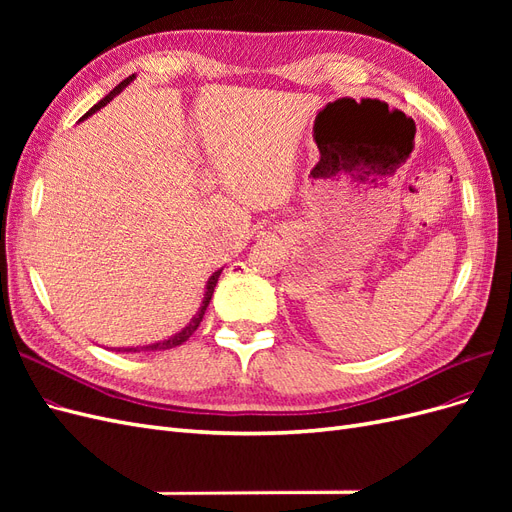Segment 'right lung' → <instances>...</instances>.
Returning <instances> with one entry per match:
<instances>
[{"label": "right lung", "instance_id": "add662e5", "mask_svg": "<svg viewBox=\"0 0 512 512\" xmlns=\"http://www.w3.org/2000/svg\"><path fill=\"white\" fill-rule=\"evenodd\" d=\"M134 79V74L132 76H128V79L126 81H121L113 91H111V94H108V96H104L98 104H94V106H91L89 108V111L83 115V119L85 117H89V115H94L96 111H100V108L104 106V104H108V102H111L117 94H119V91L123 89V87H126L130 81ZM220 273H222V269L220 271H215L211 277H209V282H207V292H205V299H203V305H200V309H198V314L190 320V324H188V327H185L181 333H177V335H173V337H170V339H164V342H158V344H151V346H143V350H168V348H175V346H181L183 342H185V339H190V335L198 329V324L200 322H203V316H205V312H207V305H209V301H211V297H213V288H215V284H218V277H220ZM138 350H141V348H119L117 352H138Z\"/></svg>", "mask_w": 512, "mask_h": 512}]
</instances>
